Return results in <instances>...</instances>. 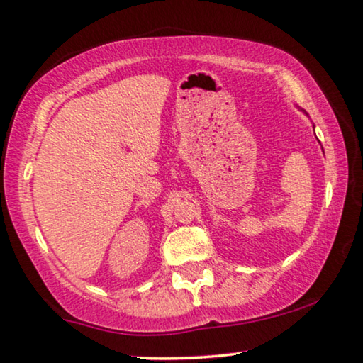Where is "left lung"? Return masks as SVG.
<instances>
[{
    "label": "left lung",
    "instance_id": "left-lung-1",
    "mask_svg": "<svg viewBox=\"0 0 363 363\" xmlns=\"http://www.w3.org/2000/svg\"><path fill=\"white\" fill-rule=\"evenodd\" d=\"M295 107H296V109H298L300 112H303V113H305V116L308 117V113H306V111H305V109H301V107H300V106H296V104H295ZM313 130H315V125H313ZM321 148H323V147H321Z\"/></svg>",
    "mask_w": 363,
    "mask_h": 363
}]
</instances>
